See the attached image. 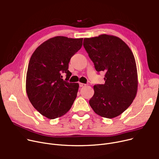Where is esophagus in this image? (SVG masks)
Returning a JSON list of instances; mask_svg holds the SVG:
<instances>
[{"label":"esophagus","instance_id":"obj_1","mask_svg":"<svg viewBox=\"0 0 159 159\" xmlns=\"http://www.w3.org/2000/svg\"><path fill=\"white\" fill-rule=\"evenodd\" d=\"M86 86V84H83V83H79V86L80 87H83V86Z\"/></svg>","mask_w":159,"mask_h":159}]
</instances>
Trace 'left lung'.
Listing matches in <instances>:
<instances>
[{
  "instance_id": "1",
  "label": "left lung",
  "mask_w": 159,
  "mask_h": 159,
  "mask_svg": "<svg viewBox=\"0 0 159 159\" xmlns=\"http://www.w3.org/2000/svg\"><path fill=\"white\" fill-rule=\"evenodd\" d=\"M86 51L97 71H104L105 83L93 87L89 105L98 115L116 117L131 104L137 91V72L134 55L124 42L113 35L85 38Z\"/></svg>"
}]
</instances>
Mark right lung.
<instances>
[{
    "instance_id": "1",
    "label": "right lung",
    "mask_w": 159,
    "mask_h": 159,
    "mask_svg": "<svg viewBox=\"0 0 159 159\" xmlns=\"http://www.w3.org/2000/svg\"><path fill=\"white\" fill-rule=\"evenodd\" d=\"M83 39L57 36L40 44L32 54L26 75V92L33 106L54 119L68 112L77 97L79 85L68 82L71 58L82 46ZM66 73L65 81L61 74Z\"/></svg>"
}]
</instances>
